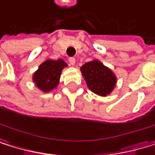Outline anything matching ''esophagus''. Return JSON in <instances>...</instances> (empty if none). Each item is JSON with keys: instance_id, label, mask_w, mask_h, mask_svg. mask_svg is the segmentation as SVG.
Listing matches in <instances>:
<instances>
[{"instance_id": "1", "label": "esophagus", "mask_w": 155, "mask_h": 155, "mask_svg": "<svg viewBox=\"0 0 155 155\" xmlns=\"http://www.w3.org/2000/svg\"><path fill=\"white\" fill-rule=\"evenodd\" d=\"M68 61H69V63H70L72 65H75V64H76V59L74 58V57H70L68 59Z\"/></svg>"}]
</instances>
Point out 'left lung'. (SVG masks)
<instances>
[{
  "mask_svg": "<svg viewBox=\"0 0 155 155\" xmlns=\"http://www.w3.org/2000/svg\"><path fill=\"white\" fill-rule=\"evenodd\" d=\"M88 88L100 96H106L112 92L117 84V78L111 69L98 60L83 64L80 68Z\"/></svg>",
  "mask_w": 155,
  "mask_h": 155,
  "instance_id": "8db88e82",
  "label": "left lung"
}]
</instances>
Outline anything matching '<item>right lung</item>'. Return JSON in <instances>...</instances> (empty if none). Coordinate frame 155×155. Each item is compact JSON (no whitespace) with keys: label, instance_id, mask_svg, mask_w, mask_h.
<instances>
[{"label":"right lung","instance_id":"obj_1","mask_svg":"<svg viewBox=\"0 0 155 155\" xmlns=\"http://www.w3.org/2000/svg\"><path fill=\"white\" fill-rule=\"evenodd\" d=\"M67 66L62 59H48L43 62L33 75L36 86L44 92H49L57 87L64 67Z\"/></svg>","mask_w":155,"mask_h":155}]
</instances>
